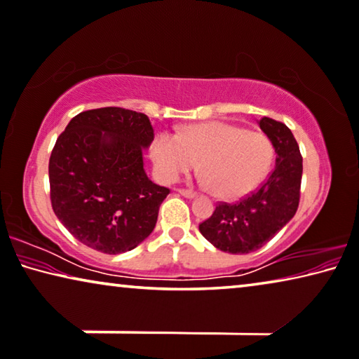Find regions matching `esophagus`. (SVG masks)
<instances>
[{
	"mask_svg": "<svg viewBox=\"0 0 359 359\" xmlns=\"http://www.w3.org/2000/svg\"><path fill=\"white\" fill-rule=\"evenodd\" d=\"M178 192L183 197H187V198H194L196 196H197V192H194V191H191V189H178Z\"/></svg>",
	"mask_w": 359,
	"mask_h": 359,
	"instance_id": "34e87169",
	"label": "esophagus"
}]
</instances>
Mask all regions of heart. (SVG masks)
<instances>
[{
	"mask_svg": "<svg viewBox=\"0 0 359 359\" xmlns=\"http://www.w3.org/2000/svg\"><path fill=\"white\" fill-rule=\"evenodd\" d=\"M152 161L165 181H175L201 162L202 181L224 201L249 196L268 178L274 162L273 141L264 133L223 122L191 125L181 135L161 133Z\"/></svg>",
	"mask_w": 359,
	"mask_h": 359,
	"instance_id": "obj_1",
	"label": "heart"
}]
</instances>
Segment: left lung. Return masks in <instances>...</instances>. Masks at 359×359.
<instances>
[{
	"instance_id": "1",
	"label": "left lung",
	"mask_w": 359,
	"mask_h": 359,
	"mask_svg": "<svg viewBox=\"0 0 359 359\" xmlns=\"http://www.w3.org/2000/svg\"><path fill=\"white\" fill-rule=\"evenodd\" d=\"M260 128L273 141L276 167L250 196L236 203L219 202L212 217L198 224L202 236L228 253H250L273 239L299 208L302 154L284 123L263 117Z\"/></svg>"
}]
</instances>
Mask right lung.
<instances>
[{"instance_id":"obj_1","label":"right lung","mask_w":359,"mask_h":359,"mask_svg":"<svg viewBox=\"0 0 359 359\" xmlns=\"http://www.w3.org/2000/svg\"><path fill=\"white\" fill-rule=\"evenodd\" d=\"M152 141L147 115L122 107L85 110L60 133L49 157L51 205L81 244L117 255L156 228L170 189L144 172Z\"/></svg>"}]
</instances>
